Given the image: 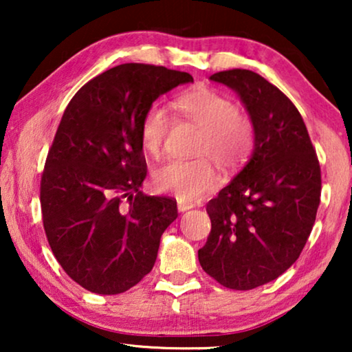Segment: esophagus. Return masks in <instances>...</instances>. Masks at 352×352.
<instances>
[{
	"mask_svg": "<svg viewBox=\"0 0 352 352\" xmlns=\"http://www.w3.org/2000/svg\"><path fill=\"white\" fill-rule=\"evenodd\" d=\"M195 204H190V201H184V200H177V210L181 211V213H184V211L194 208Z\"/></svg>",
	"mask_w": 352,
	"mask_h": 352,
	"instance_id": "34e87169",
	"label": "esophagus"
}]
</instances>
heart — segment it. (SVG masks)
<instances>
[{
  "instance_id": "obj_1",
  "label": "heart",
  "mask_w": 352,
  "mask_h": 352,
  "mask_svg": "<svg viewBox=\"0 0 352 352\" xmlns=\"http://www.w3.org/2000/svg\"><path fill=\"white\" fill-rule=\"evenodd\" d=\"M179 117L200 129L195 155H208L223 168L242 162L252 151L254 126L247 113L240 112L229 96L210 88L187 91L175 100ZM168 133V115L160 105H151L139 123V142L153 158L160 157ZM153 187L195 201L218 184V173L206 158L190 162L170 160L152 173Z\"/></svg>"
}]
</instances>
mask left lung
Wrapping results in <instances>:
<instances>
[{"label":"left lung","mask_w":352,"mask_h":352,"mask_svg":"<svg viewBox=\"0 0 352 352\" xmlns=\"http://www.w3.org/2000/svg\"><path fill=\"white\" fill-rule=\"evenodd\" d=\"M210 80L239 94L253 122L254 147L206 205L211 232L199 261L221 285L252 290L300 258L320 204V166L302 117L277 86L243 69Z\"/></svg>","instance_id":"1"}]
</instances>
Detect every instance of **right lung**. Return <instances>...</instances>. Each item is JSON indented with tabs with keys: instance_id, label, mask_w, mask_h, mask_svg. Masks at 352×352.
Wrapping results in <instances>:
<instances>
[{
	"instance_id": "1",
	"label": "right lung",
	"mask_w": 352,
	"mask_h": 352,
	"mask_svg": "<svg viewBox=\"0 0 352 352\" xmlns=\"http://www.w3.org/2000/svg\"><path fill=\"white\" fill-rule=\"evenodd\" d=\"M192 75L122 64L81 86L67 105L41 176L43 226L67 276L86 290L118 295L155 264L176 200L139 190L147 165L139 123L153 100Z\"/></svg>"
}]
</instances>
